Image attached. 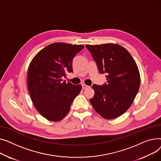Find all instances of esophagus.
I'll return each instance as SVG.
<instances>
[{"label": "esophagus", "mask_w": 161, "mask_h": 161, "mask_svg": "<svg viewBox=\"0 0 161 161\" xmlns=\"http://www.w3.org/2000/svg\"><path fill=\"white\" fill-rule=\"evenodd\" d=\"M90 86H87V85H86L85 84H82V88L83 89H86V88H90Z\"/></svg>", "instance_id": "esophagus-1"}]
</instances>
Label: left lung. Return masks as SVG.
Returning <instances> with one entry per match:
<instances>
[{"label": "left lung", "mask_w": 161, "mask_h": 161, "mask_svg": "<svg viewBox=\"0 0 161 161\" xmlns=\"http://www.w3.org/2000/svg\"><path fill=\"white\" fill-rule=\"evenodd\" d=\"M100 73H105L107 83L93 84L95 92L90 102L103 118H116L125 113L139 90L140 76L138 66L130 53L114 43L86 45Z\"/></svg>", "instance_id": "obj_1"}]
</instances>
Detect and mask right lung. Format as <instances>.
Here are the masks:
<instances>
[{"instance_id": "1", "label": "right lung", "mask_w": 161, "mask_h": 161, "mask_svg": "<svg viewBox=\"0 0 161 161\" xmlns=\"http://www.w3.org/2000/svg\"><path fill=\"white\" fill-rule=\"evenodd\" d=\"M84 47L59 42L50 44L36 54L28 66V92L36 109L47 119H62L80 93L81 85L66 83L62 78L73 72V59Z\"/></svg>"}]
</instances>
